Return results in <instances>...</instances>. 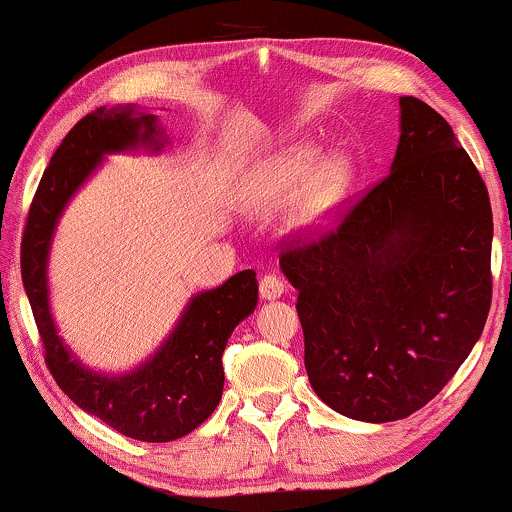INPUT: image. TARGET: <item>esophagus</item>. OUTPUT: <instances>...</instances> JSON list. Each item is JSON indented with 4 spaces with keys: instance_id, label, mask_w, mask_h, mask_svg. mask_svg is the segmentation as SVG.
Returning <instances> with one entry per match:
<instances>
[{
    "instance_id": "34e87169",
    "label": "esophagus",
    "mask_w": 512,
    "mask_h": 512,
    "mask_svg": "<svg viewBox=\"0 0 512 512\" xmlns=\"http://www.w3.org/2000/svg\"><path fill=\"white\" fill-rule=\"evenodd\" d=\"M258 292H261L263 299L273 301L280 299V296L287 292V285L277 275H263L261 280H258Z\"/></svg>"
}]
</instances>
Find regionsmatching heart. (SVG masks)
<instances>
[{
  "mask_svg": "<svg viewBox=\"0 0 512 512\" xmlns=\"http://www.w3.org/2000/svg\"><path fill=\"white\" fill-rule=\"evenodd\" d=\"M315 151L311 147H294L285 154L275 156L256 178L244 187L242 201L254 213H273L289 199L301 192L296 220L299 225H313L325 216L330 208L339 204L351 185V163L342 154L327 156L315 169Z\"/></svg>",
  "mask_w": 512,
  "mask_h": 512,
  "instance_id": "b5f03b06",
  "label": "heart"
}]
</instances>
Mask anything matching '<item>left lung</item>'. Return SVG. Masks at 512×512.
<instances>
[{"label":"left lung","instance_id":"obj_1","mask_svg":"<svg viewBox=\"0 0 512 512\" xmlns=\"http://www.w3.org/2000/svg\"><path fill=\"white\" fill-rule=\"evenodd\" d=\"M391 173L337 225L296 235L280 268L299 299L315 394L346 418L394 422L430 403L470 356L491 306L482 175L432 106L401 97Z\"/></svg>","mask_w":512,"mask_h":512}]
</instances>
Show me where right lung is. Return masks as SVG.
I'll return each instance as SVG.
<instances>
[{
  "label": "right lung",
  "instance_id": "add662e5",
  "mask_svg": "<svg viewBox=\"0 0 512 512\" xmlns=\"http://www.w3.org/2000/svg\"><path fill=\"white\" fill-rule=\"evenodd\" d=\"M147 147L159 151L156 116L116 106L87 113L63 137L44 170L21 242V275L42 337L44 363L68 399L130 439L163 444L194 432L223 396V351L246 315L254 313V270L232 275L189 301L170 337L147 363L118 377L80 365L56 334L47 294V256L56 220L104 154Z\"/></svg>",
  "mask_w": 512,
  "mask_h": 512
}]
</instances>
